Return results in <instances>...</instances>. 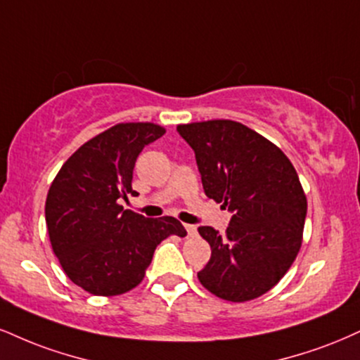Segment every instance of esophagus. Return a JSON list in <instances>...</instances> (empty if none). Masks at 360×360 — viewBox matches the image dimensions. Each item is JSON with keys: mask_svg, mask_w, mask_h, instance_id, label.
<instances>
[{"mask_svg": "<svg viewBox=\"0 0 360 360\" xmlns=\"http://www.w3.org/2000/svg\"><path fill=\"white\" fill-rule=\"evenodd\" d=\"M184 228H186V231H188L189 236H196L198 228L194 226V224H184Z\"/></svg>", "mask_w": 360, "mask_h": 360, "instance_id": "34e87169", "label": "esophagus"}]
</instances>
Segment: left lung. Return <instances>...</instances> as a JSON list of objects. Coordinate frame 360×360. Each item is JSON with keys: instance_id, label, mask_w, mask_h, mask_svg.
Returning a JSON list of instances; mask_svg holds the SVG:
<instances>
[{"instance_id": "8db88e82", "label": "left lung", "mask_w": 360, "mask_h": 360, "mask_svg": "<svg viewBox=\"0 0 360 360\" xmlns=\"http://www.w3.org/2000/svg\"><path fill=\"white\" fill-rule=\"evenodd\" d=\"M191 146L206 196L231 213L226 233L199 226L211 258L198 274L229 302L274 288L302 246L307 198L290 159L268 139L235 120L177 125Z\"/></svg>"}]
</instances>
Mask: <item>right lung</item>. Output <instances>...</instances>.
<instances>
[{"mask_svg":"<svg viewBox=\"0 0 360 360\" xmlns=\"http://www.w3.org/2000/svg\"><path fill=\"white\" fill-rule=\"evenodd\" d=\"M166 131L150 122L117 124L98 134L63 164L45 205L51 248L73 283L92 295L129 292L144 278L158 245L186 236L172 216L144 218L120 205L146 146Z\"/></svg>","mask_w":360,"mask_h":360,"instance_id":"add662e5","label":"right lung"}]
</instances>
